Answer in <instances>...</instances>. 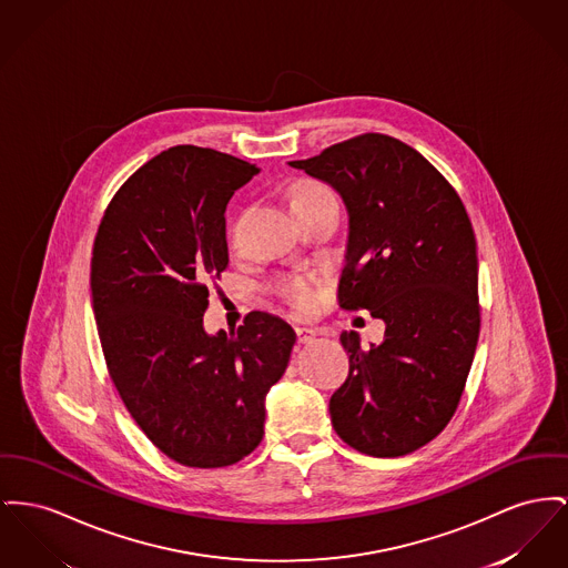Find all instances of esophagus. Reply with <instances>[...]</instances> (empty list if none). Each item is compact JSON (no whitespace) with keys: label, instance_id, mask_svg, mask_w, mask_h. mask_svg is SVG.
Masks as SVG:
<instances>
[{"label":"esophagus","instance_id":"esophagus-1","mask_svg":"<svg viewBox=\"0 0 568 568\" xmlns=\"http://www.w3.org/2000/svg\"><path fill=\"white\" fill-rule=\"evenodd\" d=\"M315 336H317V328H311V326H298V328H296L298 343H308V341H313Z\"/></svg>","mask_w":568,"mask_h":568}]
</instances>
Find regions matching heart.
Returning a JSON list of instances; mask_svg holds the SVG:
<instances>
[{
	"mask_svg": "<svg viewBox=\"0 0 568 568\" xmlns=\"http://www.w3.org/2000/svg\"><path fill=\"white\" fill-rule=\"evenodd\" d=\"M326 200H334V195L322 182L298 180L290 186L292 210L311 207V205ZM281 294H283L285 301L294 304L296 308H308L315 302V285L308 278H290L281 285Z\"/></svg>",
	"mask_w": 568,
	"mask_h": 568,
	"instance_id": "b5f03b06",
	"label": "heart"
}]
</instances>
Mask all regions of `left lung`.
<instances>
[{"label":"left lung","instance_id":"1","mask_svg":"<svg viewBox=\"0 0 568 568\" xmlns=\"http://www.w3.org/2000/svg\"><path fill=\"white\" fill-rule=\"evenodd\" d=\"M345 201L338 304L386 324L379 345L341 334L349 375L331 397L334 432L371 457L418 450L448 425L474 361L480 306L464 201L414 148L365 133L292 161Z\"/></svg>","mask_w":568,"mask_h":568}]
</instances>
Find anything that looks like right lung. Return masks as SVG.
I'll list each match as a JSON object with an SVG mask.
<instances>
[{
  "instance_id": "1",
  "label": "right lung",
  "mask_w": 568,
  "mask_h": 568,
  "mask_svg": "<svg viewBox=\"0 0 568 568\" xmlns=\"http://www.w3.org/2000/svg\"><path fill=\"white\" fill-rule=\"evenodd\" d=\"M255 173L210 148H169L120 186L94 240L109 375L139 429L182 466H232L260 446L267 390L296 343L262 311L235 333L203 331L207 290L230 264L225 207Z\"/></svg>"
}]
</instances>
